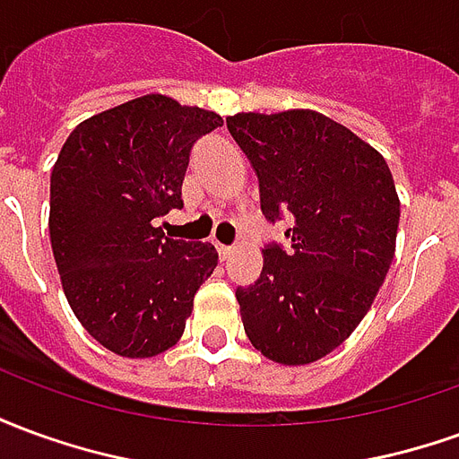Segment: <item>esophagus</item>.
<instances>
[{
  "label": "esophagus",
  "mask_w": 459,
  "mask_h": 459,
  "mask_svg": "<svg viewBox=\"0 0 459 459\" xmlns=\"http://www.w3.org/2000/svg\"><path fill=\"white\" fill-rule=\"evenodd\" d=\"M216 248H219L221 258H229L230 253H233V246H223V243H216Z\"/></svg>",
  "instance_id": "1"
}]
</instances>
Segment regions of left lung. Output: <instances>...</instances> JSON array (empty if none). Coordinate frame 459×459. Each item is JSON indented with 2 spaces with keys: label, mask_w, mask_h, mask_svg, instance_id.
Here are the masks:
<instances>
[{
  "label": "left lung",
  "mask_w": 459,
  "mask_h": 459,
  "mask_svg": "<svg viewBox=\"0 0 459 459\" xmlns=\"http://www.w3.org/2000/svg\"><path fill=\"white\" fill-rule=\"evenodd\" d=\"M226 125L258 174L265 221H290L288 243H265L260 278L236 290L246 334L278 364L317 361L354 332L391 268L401 216L391 169L312 110Z\"/></svg>",
  "instance_id": "8db88e82"
}]
</instances>
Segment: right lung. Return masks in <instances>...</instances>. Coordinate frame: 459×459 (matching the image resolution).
<instances>
[{"label": "right lung", "instance_id": "obj_1", "mask_svg": "<svg viewBox=\"0 0 459 459\" xmlns=\"http://www.w3.org/2000/svg\"><path fill=\"white\" fill-rule=\"evenodd\" d=\"M221 115L142 95L81 122L51 171L48 233L68 305L91 337L127 359L179 342L219 253L174 240L157 219L181 209L194 144Z\"/></svg>", "mask_w": 459, "mask_h": 459}]
</instances>
